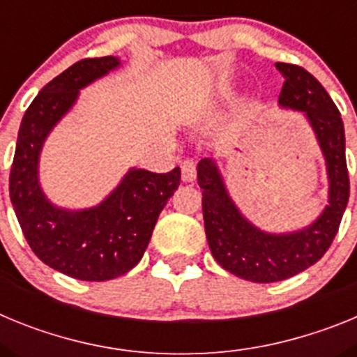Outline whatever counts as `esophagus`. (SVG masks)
I'll use <instances>...</instances> for the list:
<instances>
[{
  "mask_svg": "<svg viewBox=\"0 0 357 357\" xmlns=\"http://www.w3.org/2000/svg\"><path fill=\"white\" fill-rule=\"evenodd\" d=\"M182 169V181L184 182H193L195 176H197V164L193 160H184L181 164Z\"/></svg>",
  "mask_w": 357,
  "mask_h": 357,
  "instance_id": "obj_1",
  "label": "esophagus"
}]
</instances>
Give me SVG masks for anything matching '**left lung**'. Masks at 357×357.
<instances>
[{
    "mask_svg": "<svg viewBox=\"0 0 357 357\" xmlns=\"http://www.w3.org/2000/svg\"><path fill=\"white\" fill-rule=\"evenodd\" d=\"M284 77L277 105L302 112L326 160L327 206L309 225L270 232L252 223L238 207L213 155L197 166L207 243L216 263L250 282H277L304 272L324 257L338 232L349 202L345 128L334 102L305 69L275 62Z\"/></svg>",
    "mask_w": 357,
    "mask_h": 357,
    "instance_id": "left-lung-1",
    "label": "left lung"
}]
</instances>
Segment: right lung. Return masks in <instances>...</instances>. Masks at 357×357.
I'll return each instance as SVG.
<instances>
[{
	"label": "right lung",
	"instance_id": "obj_1",
	"mask_svg": "<svg viewBox=\"0 0 357 357\" xmlns=\"http://www.w3.org/2000/svg\"><path fill=\"white\" fill-rule=\"evenodd\" d=\"M121 68L118 56L84 59L46 84L24 112L10 169V202L28 245L50 268L78 280H110L130 272L150 243L160 211L181 184V168H128L100 204L68 209L40 185V153L80 91Z\"/></svg>",
	"mask_w": 357,
	"mask_h": 357
}]
</instances>
